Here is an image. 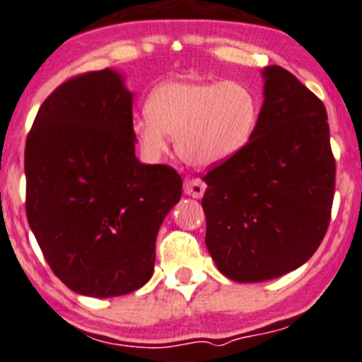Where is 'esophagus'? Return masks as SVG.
Returning a JSON list of instances; mask_svg holds the SVG:
<instances>
[{"label": "esophagus", "instance_id": "1", "mask_svg": "<svg viewBox=\"0 0 362 362\" xmlns=\"http://www.w3.org/2000/svg\"><path fill=\"white\" fill-rule=\"evenodd\" d=\"M182 188H185L186 195L193 198H202L205 193V185L200 180H186Z\"/></svg>", "mask_w": 362, "mask_h": 362}]
</instances>
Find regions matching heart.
Wrapping results in <instances>:
<instances>
[{
  "label": "heart",
  "mask_w": 362,
  "mask_h": 362,
  "mask_svg": "<svg viewBox=\"0 0 362 362\" xmlns=\"http://www.w3.org/2000/svg\"><path fill=\"white\" fill-rule=\"evenodd\" d=\"M257 122L259 100L247 84L170 81L151 93L133 133L148 160L165 153L169 134L182 160L207 169L236 157L254 138Z\"/></svg>",
  "instance_id": "1"
}]
</instances>
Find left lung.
Here are the masks:
<instances>
[{"mask_svg": "<svg viewBox=\"0 0 362 362\" xmlns=\"http://www.w3.org/2000/svg\"><path fill=\"white\" fill-rule=\"evenodd\" d=\"M262 77L254 138L204 176L205 243L217 269L238 283L279 278L313 257L335 195L325 105L279 65Z\"/></svg>", "mask_w": 362, "mask_h": 362, "instance_id": "1", "label": "left lung"}]
</instances>
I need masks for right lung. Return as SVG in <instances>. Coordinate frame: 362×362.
<instances>
[{
    "label": "right lung",
    "instance_id": "1",
    "mask_svg": "<svg viewBox=\"0 0 362 362\" xmlns=\"http://www.w3.org/2000/svg\"><path fill=\"white\" fill-rule=\"evenodd\" d=\"M133 93L119 72L72 77L41 105L25 143V212L53 273L108 298L151 278L157 233L182 180L134 153Z\"/></svg>",
    "mask_w": 362,
    "mask_h": 362
}]
</instances>
